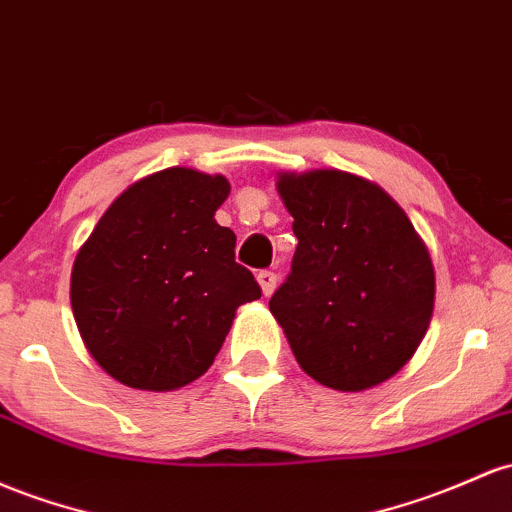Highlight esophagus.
Returning <instances> with one entry per match:
<instances>
[{"instance_id":"esophagus-1","label":"esophagus","mask_w":512,"mask_h":512,"mask_svg":"<svg viewBox=\"0 0 512 512\" xmlns=\"http://www.w3.org/2000/svg\"><path fill=\"white\" fill-rule=\"evenodd\" d=\"M257 282L262 286V294L272 296V291L277 289V272H272V269H262V272L257 274Z\"/></svg>"}]
</instances>
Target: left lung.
Listing matches in <instances>:
<instances>
[{
	"label": "left lung",
	"instance_id": "left-lung-1",
	"mask_svg": "<svg viewBox=\"0 0 512 512\" xmlns=\"http://www.w3.org/2000/svg\"><path fill=\"white\" fill-rule=\"evenodd\" d=\"M299 238L269 299L296 362L320 384L362 391L393 376L428 333L435 272L401 206L338 170L277 182Z\"/></svg>",
	"mask_w": 512,
	"mask_h": 512
}]
</instances>
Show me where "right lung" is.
<instances>
[{
  "instance_id": "1",
  "label": "right lung",
  "mask_w": 512,
  "mask_h": 512,
  "mask_svg": "<svg viewBox=\"0 0 512 512\" xmlns=\"http://www.w3.org/2000/svg\"><path fill=\"white\" fill-rule=\"evenodd\" d=\"M226 177L170 167L131 184L77 252L70 301L106 374L145 391L199 379L226 340L235 308L262 296L235 262V233L213 213Z\"/></svg>"
}]
</instances>
